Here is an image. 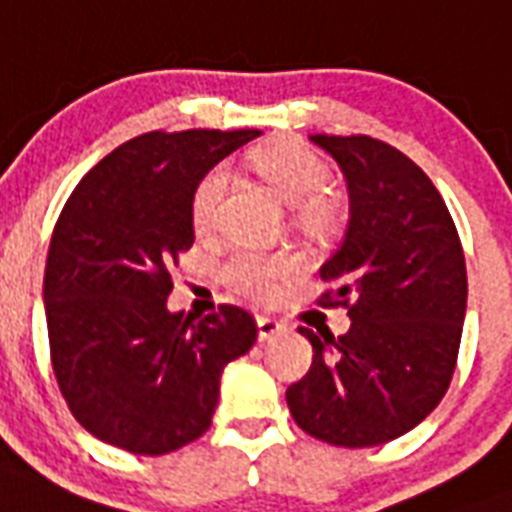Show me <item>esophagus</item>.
Wrapping results in <instances>:
<instances>
[{"label": "esophagus", "mask_w": 512, "mask_h": 512, "mask_svg": "<svg viewBox=\"0 0 512 512\" xmlns=\"http://www.w3.org/2000/svg\"><path fill=\"white\" fill-rule=\"evenodd\" d=\"M257 329H260V340H273L276 335L284 332V324L273 316H257Z\"/></svg>", "instance_id": "esophagus-1"}]
</instances>
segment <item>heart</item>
<instances>
[{"label": "heart", "mask_w": 512, "mask_h": 512, "mask_svg": "<svg viewBox=\"0 0 512 512\" xmlns=\"http://www.w3.org/2000/svg\"><path fill=\"white\" fill-rule=\"evenodd\" d=\"M249 164L268 183V188L292 207L297 225H303L305 231H332L340 223V201L324 191L332 170L316 151L297 140H276L271 146L257 148L249 156ZM225 185H228L225 167H212L193 188L191 223L199 233L215 228ZM295 273L297 260L287 252H263L249 247L233 249L220 265L225 284L252 300L276 297L281 284Z\"/></svg>", "instance_id": "obj_1"}]
</instances>
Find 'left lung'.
<instances>
[{"label": "left lung", "instance_id": "left-lung-1", "mask_svg": "<svg viewBox=\"0 0 512 512\" xmlns=\"http://www.w3.org/2000/svg\"><path fill=\"white\" fill-rule=\"evenodd\" d=\"M348 180L350 223L324 263L321 308H345L350 329L319 337L313 364L287 388L305 433L335 446L388 444L444 398L460 353L468 271L460 233L425 172L369 135H313Z\"/></svg>", "mask_w": 512, "mask_h": 512}]
</instances>
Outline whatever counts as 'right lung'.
I'll use <instances>...</instances> for the list:
<instances>
[{"mask_svg":"<svg viewBox=\"0 0 512 512\" xmlns=\"http://www.w3.org/2000/svg\"><path fill=\"white\" fill-rule=\"evenodd\" d=\"M260 130H154L127 140L63 204L44 268L52 372L76 422L124 452H175L212 425L220 374L257 340L252 313L167 311L193 244L191 193Z\"/></svg>","mask_w":512,"mask_h":512,"instance_id":"add662e5","label":"right lung"}]
</instances>
